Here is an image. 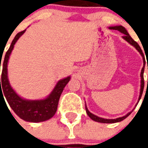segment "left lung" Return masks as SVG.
Returning <instances> with one entry per match:
<instances>
[{
	"instance_id": "obj_1",
	"label": "left lung",
	"mask_w": 148,
	"mask_h": 148,
	"mask_svg": "<svg viewBox=\"0 0 148 148\" xmlns=\"http://www.w3.org/2000/svg\"><path fill=\"white\" fill-rule=\"evenodd\" d=\"M110 29H113V30H117L119 32H121V33L124 34V38L127 42H128L130 44H132V46H134L136 49L138 51L140 52V55L143 56V63H144V62H145V58H144V55H143V53L142 51V50L140 48V45L137 43L135 40H134L132 37L129 36V34L127 33V32L126 31V29L124 28V27H122V26H115V27H110ZM144 66H143V67L142 68V71H141V74H140V76H141V89H140V97H139V101H140V98H141V97H142V94H143V87H144V79H143V72H144ZM147 70H148V64H147ZM86 113L88 114V116H90L93 121H97V122H100V123H106V124H112V123H116V122H120V121H123L124 120L125 118L127 117L129 115L131 114V112H128L127 115H125L124 116H122V117H119L116 118V119H104V118H101L98 117V116H97L95 115H93V113H91L87 108L86 107Z\"/></svg>"
}]
</instances>
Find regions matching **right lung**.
I'll list each match as a JSON object with an SVG mask.
<instances>
[{
    "mask_svg": "<svg viewBox=\"0 0 148 148\" xmlns=\"http://www.w3.org/2000/svg\"><path fill=\"white\" fill-rule=\"evenodd\" d=\"M26 30H24L17 33L12 40L11 46L8 49L5 58L3 59L2 64L1 78H0V96L5 95V98L8 101V105L14 111L16 114L22 120L29 122H41L45 121L51 118L57 111L58 104L62 90L66 85L69 82L71 77H67L58 82L56 86L55 87L52 93L46 99L40 101H27L21 97H19L12 90L11 86L9 85L8 79V72H7V65H8L9 55L11 54L12 49L14 47L16 42L18 39L24 33ZM1 60L0 61V68ZM2 89H1V88ZM4 94L3 95V93Z\"/></svg>",
    "mask_w": 148,
    "mask_h": 148,
    "instance_id": "right-lung-1",
    "label": "right lung"
}]
</instances>
